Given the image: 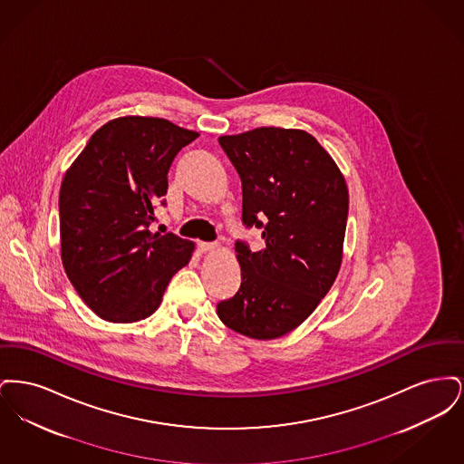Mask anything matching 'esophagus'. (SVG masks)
I'll return each instance as SVG.
<instances>
[{"instance_id":"1","label":"esophagus","mask_w":464,"mask_h":464,"mask_svg":"<svg viewBox=\"0 0 464 464\" xmlns=\"http://www.w3.org/2000/svg\"><path fill=\"white\" fill-rule=\"evenodd\" d=\"M198 248L199 252H214V250L219 248V245L218 243L199 242Z\"/></svg>"}]
</instances>
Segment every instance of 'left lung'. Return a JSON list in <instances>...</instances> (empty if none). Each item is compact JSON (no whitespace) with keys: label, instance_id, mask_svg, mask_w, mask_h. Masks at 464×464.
I'll list each match as a JSON object with an SVG mask.
<instances>
[{"label":"left lung","instance_id":"obj_1","mask_svg":"<svg viewBox=\"0 0 464 464\" xmlns=\"http://www.w3.org/2000/svg\"><path fill=\"white\" fill-rule=\"evenodd\" d=\"M242 179V221L265 246L235 243L238 292L218 304L222 324L267 341L299 327L327 295L343 261L348 188L331 155L304 130L261 127L219 137Z\"/></svg>","mask_w":464,"mask_h":464}]
</instances>
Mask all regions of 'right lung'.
Instances as JSON below:
<instances>
[{
    "label": "right lung",
    "instance_id": "add662e5",
    "mask_svg": "<svg viewBox=\"0 0 464 464\" xmlns=\"http://www.w3.org/2000/svg\"><path fill=\"white\" fill-rule=\"evenodd\" d=\"M197 137L163 118L123 116L93 133L69 167L59 195L61 256L97 316L114 324L148 318L189 263L195 243L151 233L150 224L174 158Z\"/></svg>",
    "mask_w": 464,
    "mask_h": 464
}]
</instances>
